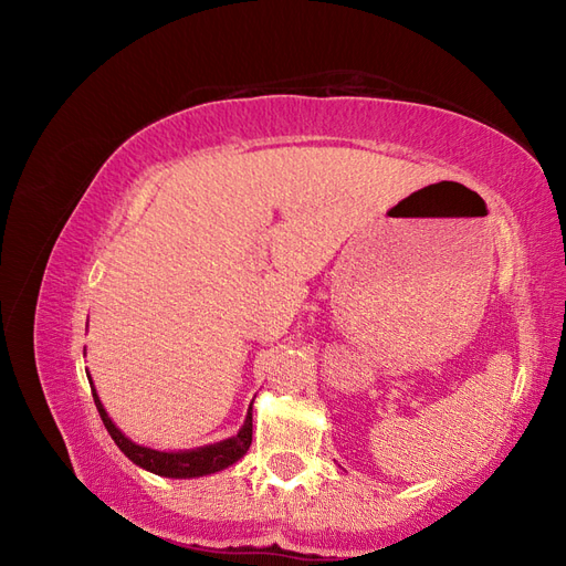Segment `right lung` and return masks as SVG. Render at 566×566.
<instances>
[{
    "mask_svg": "<svg viewBox=\"0 0 566 566\" xmlns=\"http://www.w3.org/2000/svg\"><path fill=\"white\" fill-rule=\"evenodd\" d=\"M92 380V378H90ZM92 385V382H90ZM94 403L98 408V416L104 420L108 434L113 437V441L117 443V449L123 451L134 465H139L153 474L160 476H175V479H191V476H202V474H214L219 470H227L233 462L241 460L250 443H252V406L248 410V418L241 427V432L231 439H224L219 443H210V447H200V449H191V451H156V449H146L134 443L132 439H127L123 432L117 430L113 424V420L108 418L104 403H101L96 389H92Z\"/></svg>",
    "mask_w": 566,
    "mask_h": 566,
    "instance_id": "add662e5",
    "label": "right lung"
}]
</instances>
